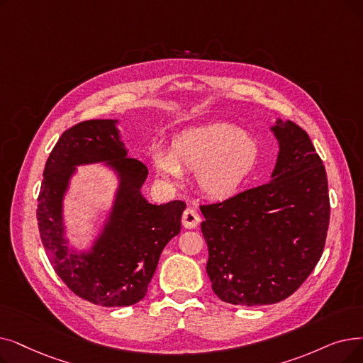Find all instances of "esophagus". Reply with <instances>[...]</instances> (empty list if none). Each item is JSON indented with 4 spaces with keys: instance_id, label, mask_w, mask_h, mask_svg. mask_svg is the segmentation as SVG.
<instances>
[{
    "instance_id": "1",
    "label": "esophagus",
    "mask_w": 363,
    "mask_h": 363,
    "mask_svg": "<svg viewBox=\"0 0 363 363\" xmlns=\"http://www.w3.org/2000/svg\"><path fill=\"white\" fill-rule=\"evenodd\" d=\"M200 223V216L193 208H186L182 215V225L185 228H196Z\"/></svg>"
}]
</instances>
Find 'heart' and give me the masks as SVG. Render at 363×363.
Masks as SVG:
<instances>
[{
    "instance_id": "b5f03b06",
    "label": "heart",
    "mask_w": 363,
    "mask_h": 363,
    "mask_svg": "<svg viewBox=\"0 0 363 363\" xmlns=\"http://www.w3.org/2000/svg\"><path fill=\"white\" fill-rule=\"evenodd\" d=\"M258 157L259 144L250 133L227 123H213L177 135L170 151H154L152 164L157 177L172 185L182 181L184 170L196 172L199 190L220 200L238 193Z\"/></svg>"
}]
</instances>
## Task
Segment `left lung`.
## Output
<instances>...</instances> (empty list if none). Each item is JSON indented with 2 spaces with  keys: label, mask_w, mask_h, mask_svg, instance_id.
<instances>
[{
  "label": "left lung",
  "mask_w": 363,
  "mask_h": 363,
  "mask_svg": "<svg viewBox=\"0 0 363 363\" xmlns=\"http://www.w3.org/2000/svg\"><path fill=\"white\" fill-rule=\"evenodd\" d=\"M272 130L280 147L273 179L200 204L212 289L235 306L291 296L314 270L326 242L330 204L323 162L294 121H277Z\"/></svg>",
  "instance_id": "1"
}]
</instances>
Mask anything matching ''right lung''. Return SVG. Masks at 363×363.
I'll return each instance as SVG.
<instances>
[{"label":"right lung","mask_w":363,"mask_h":363,"mask_svg":"<svg viewBox=\"0 0 363 363\" xmlns=\"http://www.w3.org/2000/svg\"><path fill=\"white\" fill-rule=\"evenodd\" d=\"M116 123L87 120L62 133L47 159L37 208L40 238L57 276L77 296L104 307H128L145 296L162 250L181 231L186 206L181 200L157 206L143 197L148 169L128 157ZM98 161L119 173L121 186L100 239L78 256L63 238L61 199L73 167Z\"/></svg>","instance_id":"obj_1"}]
</instances>
